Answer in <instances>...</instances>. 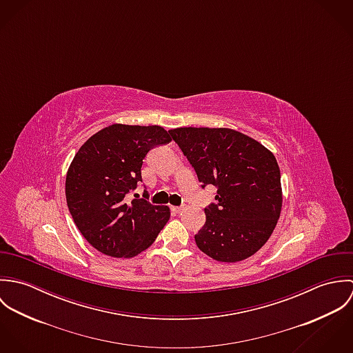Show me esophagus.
I'll return each instance as SVG.
<instances>
[{
	"label": "esophagus",
	"mask_w": 353,
	"mask_h": 353,
	"mask_svg": "<svg viewBox=\"0 0 353 353\" xmlns=\"http://www.w3.org/2000/svg\"><path fill=\"white\" fill-rule=\"evenodd\" d=\"M171 210H172L174 213H181V212L183 210V208H182V206H171Z\"/></svg>",
	"instance_id": "esophagus-1"
}]
</instances>
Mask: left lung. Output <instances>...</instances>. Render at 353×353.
<instances>
[{
	"instance_id": "8db88e82",
	"label": "left lung",
	"mask_w": 353,
	"mask_h": 353,
	"mask_svg": "<svg viewBox=\"0 0 353 353\" xmlns=\"http://www.w3.org/2000/svg\"><path fill=\"white\" fill-rule=\"evenodd\" d=\"M172 140L201 182L217 188L216 203L194 239L220 262L252 256L270 238L283 205L281 176L274 154L252 137L227 128H178Z\"/></svg>"
}]
</instances>
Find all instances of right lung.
<instances>
[{
  "label": "right lung",
  "mask_w": 353,
  "mask_h": 353,
  "mask_svg": "<svg viewBox=\"0 0 353 353\" xmlns=\"http://www.w3.org/2000/svg\"><path fill=\"white\" fill-rule=\"evenodd\" d=\"M170 141L161 126L114 123L90 137L74 154L66 174V202L79 231L98 252L136 256L167 224L168 206L136 196L129 201V193L143 182L147 153Z\"/></svg>",
  "instance_id": "add662e5"
}]
</instances>
